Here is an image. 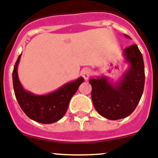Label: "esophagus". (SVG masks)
I'll list each match as a JSON object with an SVG mask.
<instances>
[{"label": "esophagus", "mask_w": 158, "mask_h": 158, "mask_svg": "<svg viewBox=\"0 0 158 158\" xmlns=\"http://www.w3.org/2000/svg\"><path fill=\"white\" fill-rule=\"evenodd\" d=\"M81 75H82V77L84 78L85 80H88V79L90 76V70L89 69H84L81 72Z\"/></svg>", "instance_id": "34e87169"}]
</instances>
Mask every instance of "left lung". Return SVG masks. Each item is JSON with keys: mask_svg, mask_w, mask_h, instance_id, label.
<instances>
[{"mask_svg": "<svg viewBox=\"0 0 158 158\" xmlns=\"http://www.w3.org/2000/svg\"><path fill=\"white\" fill-rule=\"evenodd\" d=\"M124 36L130 38L128 35ZM123 53L129 69L120 80L113 83L103 76L89 81L92 86L91 98L95 109L111 120H120L131 114L144 89V62L137 45L124 49Z\"/></svg>", "mask_w": 158, "mask_h": 158, "instance_id": "1", "label": "left lung"}]
</instances>
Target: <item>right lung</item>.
Segmentation results:
<instances>
[{
	"mask_svg": "<svg viewBox=\"0 0 158 158\" xmlns=\"http://www.w3.org/2000/svg\"><path fill=\"white\" fill-rule=\"evenodd\" d=\"M20 57L21 54L15 62L12 72L14 91L19 106L28 117L38 123L46 124L58 121L65 114L71 98L84 79L78 78L47 94H34L24 89L19 79L17 69Z\"/></svg>",
	"mask_w": 158,
	"mask_h": 158,
	"instance_id": "obj_1",
	"label": "right lung"
}]
</instances>
